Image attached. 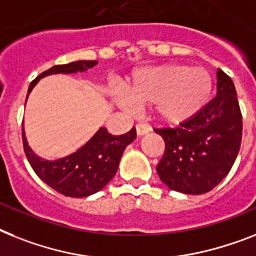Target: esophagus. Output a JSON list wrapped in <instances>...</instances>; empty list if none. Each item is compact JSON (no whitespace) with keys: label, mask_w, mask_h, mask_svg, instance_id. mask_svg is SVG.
<instances>
[{"label":"esophagus","mask_w":256,"mask_h":256,"mask_svg":"<svg viewBox=\"0 0 256 256\" xmlns=\"http://www.w3.org/2000/svg\"><path fill=\"white\" fill-rule=\"evenodd\" d=\"M136 132H137V134H138V136L146 134L148 132H150V126H148V124L138 123V124H136Z\"/></svg>","instance_id":"esophagus-1"}]
</instances>
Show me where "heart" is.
Listing matches in <instances>:
<instances>
[{"label": "heart", "instance_id": "b5f03b06", "mask_svg": "<svg viewBox=\"0 0 256 256\" xmlns=\"http://www.w3.org/2000/svg\"><path fill=\"white\" fill-rule=\"evenodd\" d=\"M123 90L130 104L154 102L161 119L178 123L206 104L212 92V78L202 68L166 64L137 72Z\"/></svg>", "mask_w": 256, "mask_h": 256}]
</instances>
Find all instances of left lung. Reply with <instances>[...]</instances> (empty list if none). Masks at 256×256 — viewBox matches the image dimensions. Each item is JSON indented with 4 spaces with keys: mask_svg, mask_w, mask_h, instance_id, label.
<instances>
[{
    "mask_svg": "<svg viewBox=\"0 0 256 256\" xmlns=\"http://www.w3.org/2000/svg\"><path fill=\"white\" fill-rule=\"evenodd\" d=\"M164 141L160 179L174 191L202 195L222 180L242 141V114L232 78L217 69V95L175 128H156Z\"/></svg>",
    "mask_w": 256,
    "mask_h": 256,
    "instance_id": "8db88e82",
    "label": "left lung"
}]
</instances>
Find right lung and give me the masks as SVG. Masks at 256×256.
<instances>
[{
    "label": "right lung",
    "instance_id": "right-lung-1",
    "mask_svg": "<svg viewBox=\"0 0 256 256\" xmlns=\"http://www.w3.org/2000/svg\"><path fill=\"white\" fill-rule=\"evenodd\" d=\"M98 61H74L64 65H54L43 72L30 84L28 92L38 84L40 78L56 73H76L85 72ZM28 96V94H27ZM27 100V98H26ZM136 138V128L130 132L114 136L106 128H100L86 145L76 153L56 161L42 160L32 153L27 145L24 130H22L23 149L35 174L50 188L69 198H86L104 188V186L114 178L119 168L120 158L126 145Z\"/></svg>",
    "mask_w": 256,
    "mask_h": 256
}]
</instances>
